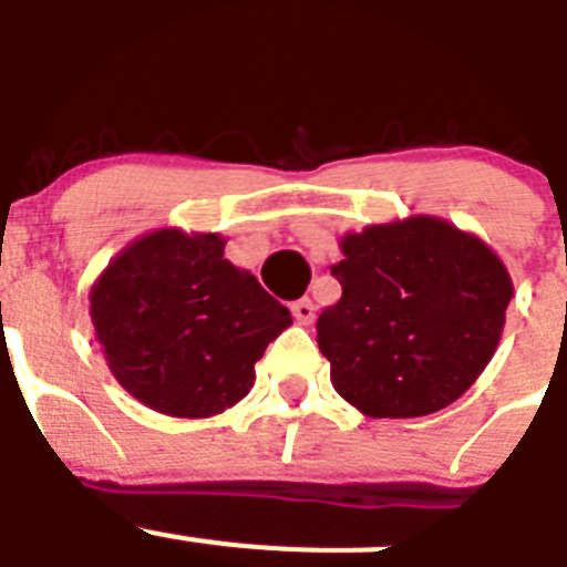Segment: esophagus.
<instances>
[{
	"label": "esophagus",
	"mask_w": 567,
	"mask_h": 567,
	"mask_svg": "<svg viewBox=\"0 0 567 567\" xmlns=\"http://www.w3.org/2000/svg\"><path fill=\"white\" fill-rule=\"evenodd\" d=\"M290 310H293V319L299 321V324H305V328L316 319V305L310 302V299H299V302L290 305Z\"/></svg>",
	"instance_id": "34e87169"
}]
</instances>
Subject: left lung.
I'll return each mask as SVG.
<instances>
[{
    "instance_id": "8db88e82",
    "label": "left lung",
    "mask_w": 567,
    "mask_h": 567,
    "mask_svg": "<svg viewBox=\"0 0 567 567\" xmlns=\"http://www.w3.org/2000/svg\"><path fill=\"white\" fill-rule=\"evenodd\" d=\"M341 299L316 341L330 381L370 417H421L477 381L514 296L506 265L474 234L415 214L341 237Z\"/></svg>"
}]
</instances>
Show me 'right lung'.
<instances>
[{"mask_svg": "<svg viewBox=\"0 0 567 567\" xmlns=\"http://www.w3.org/2000/svg\"><path fill=\"white\" fill-rule=\"evenodd\" d=\"M220 234L157 228L106 265L90 290L95 339L135 401L212 417L251 392L254 364L290 310L228 262Z\"/></svg>", "mask_w": 567, "mask_h": 567, "instance_id": "add662e5", "label": "right lung"}]
</instances>
